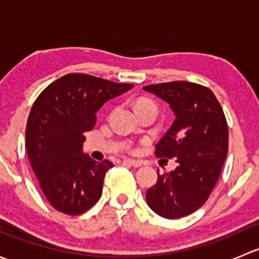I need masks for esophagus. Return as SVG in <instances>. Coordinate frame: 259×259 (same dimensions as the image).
Returning <instances> with one entry per match:
<instances>
[{
	"mask_svg": "<svg viewBox=\"0 0 259 259\" xmlns=\"http://www.w3.org/2000/svg\"><path fill=\"white\" fill-rule=\"evenodd\" d=\"M124 163L129 164V165L134 166V168H140V166H143V164H144L142 160H133V159H125Z\"/></svg>",
	"mask_w": 259,
	"mask_h": 259,
	"instance_id": "esophagus-1",
	"label": "esophagus"
}]
</instances>
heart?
<instances>
[{"instance_id":"obj_1","label":"heart","mask_w":259,"mask_h":259,"mask_svg":"<svg viewBox=\"0 0 259 259\" xmlns=\"http://www.w3.org/2000/svg\"><path fill=\"white\" fill-rule=\"evenodd\" d=\"M144 106H154L155 108V105H154L153 103H151L150 100H146V99H142V100H139L137 103V110L140 108H144Z\"/></svg>"}]
</instances>
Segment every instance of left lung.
Returning <instances> with one entry per match:
<instances>
[{
  "label": "left lung",
  "instance_id": "1",
  "mask_svg": "<svg viewBox=\"0 0 259 259\" xmlns=\"http://www.w3.org/2000/svg\"><path fill=\"white\" fill-rule=\"evenodd\" d=\"M169 104L173 125L155 146L159 158H176L178 166L159 174L146 190V203L163 218L177 219L198 210L210 195L228 154V125L208 88L187 81L144 86Z\"/></svg>",
  "mask_w": 259,
  "mask_h": 259
}]
</instances>
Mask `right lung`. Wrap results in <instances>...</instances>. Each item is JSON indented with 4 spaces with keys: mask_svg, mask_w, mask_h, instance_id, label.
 <instances>
[{
    "mask_svg": "<svg viewBox=\"0 0 259 259\" xmlns=\"http://www.w3.org/2000/svg\"><path fill=\"white\" fill-rule=\"evenodd\" d=\"M132 88L67 74L50 83L33 103L26 125V150L41 190L56 210L79 215L100 199L105 174L114 164L83 154V134L95 126L96 113L106 101Z\"/></svg>",
    "mask_w": 259,
    "mask_h": 259,
    "instance_id": "add662e5",
    "label": "right lung"
}]
</instances>
